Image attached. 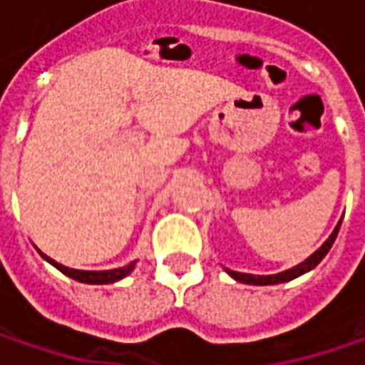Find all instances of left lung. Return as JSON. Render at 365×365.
I'll list each match as a JSON object with an SVG mask.
<instances>
[{
  "mask_svg": "<svg viewBox=\"0 0 365 365\" xmlns=\"http://www.w3.org/2000/svg\"><path fill=\"white\" fill-rule=\"evenodd\" d=\"M339 225H341V223H337V227H335V232L329 235V240L321 245V247L317 250L313 256H309V258L304 259L302 264L294 266V268H290V270H287V272L272 274V276H254V274H242V272H233V270H227V274H230V276H233L237 282H244V284H262V287H264V284H278V282H288V280H292V278H297V276H301V274L313 270L317 264H319L321 259L327 256V252L331 250V245H333L335 237H337V233H339Z\"/></svg>",
  "mask_w": 365,
  "mask_h": 365,
  "instance_id": "obj_1",
  "label": "left lung"
}]
</instances>
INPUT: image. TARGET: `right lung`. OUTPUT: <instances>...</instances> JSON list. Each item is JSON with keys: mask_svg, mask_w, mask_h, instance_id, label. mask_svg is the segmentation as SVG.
<instances>
[{"mask_svg": "<svg viewBox=\"0 0 365 365\" xmlns=\"http://www.w3.org/2000/svg\"><path fill=\"white\" fill-rule=\"evenodd\" d=\"M42 254V252H40ZM44 256V254H42ZM44 258L48 259L50 264L54 266V268H58L61 272L66 274L68 278H73V280H78V282H87V284H109V282H115V280H121L123 276H128V274L132 272L133 264H128V266H123V268H115V270H106V272H87V270H73V268H66L63 264H58V262H54V259H50L48 256H44Z\"/></svg>", "mask_w": 365, "mask_h": 365, "instance_id": "right-lung-1", "label": "right lung"}]
</instances>
